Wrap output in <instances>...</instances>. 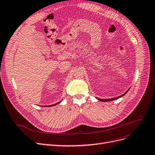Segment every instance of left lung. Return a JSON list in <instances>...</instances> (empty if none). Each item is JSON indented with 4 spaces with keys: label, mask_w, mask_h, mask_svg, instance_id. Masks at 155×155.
I'll use <instances>...</instances> for the list:
<instances>
[{
    "label": "left lung",
    "mask_w": 155,
    "mask_h": 155,
    "mask_svg": "<svg viewBox=\"0 0 155 155\" xmlns=\"http://www.w3.org/2000/svg\"><path fill=\"white\" fill-rule=\"evenodd\" d=\"M130 87L126 91V92L124 93V94H123L122 95H121V96H117V97H116V98H108V99H101V98H96L97 99H98V100H100V101H113V100H117V99H118V98H121L122 96H124L126 94H127V93H128V91L130 90Z\"/></svg>",
    "instance_id": "obj_1"
}]
</instances>
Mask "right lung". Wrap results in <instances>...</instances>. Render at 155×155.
I'll use <instances>...</instances> for the list:
<instances>
[{
  "instance_id": "obj_1",
  "label": "right lung",
  "mask_w": 155,
  "mask_h": 155,
  "mask_svg": "<svg viewBox=\"0 0 155 155\" xmlns=\"http://www.w3.org/2000/svg\"><path fill=\"white\" fill-rule=\"evenodd\" d=\"M62 101V100L61 101H59V102H57V104H53V105H43V107H53V106H55L56 105H57V104H60V103Z\"/></svg>"
}]
</instances>
